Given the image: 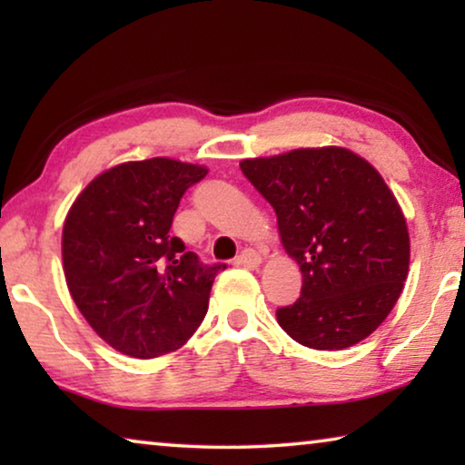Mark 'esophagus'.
I'll return each instance as SVG.
<instances>
[{
  "label": "esophagus",
  "instance_id": "34e87169",
  "mask_svg": "<svg viewBox=\"0 0 465 465\" xmlns=\"http://www.w3.org/2000/svg\"><path fill=\"white\" fill-rule=\"evenodd\" d=\"M235 264L248 266V269H256V266L262 264V256L258 254L256 250L246 248V250H242V254L238 258H235Z\"/></svg>",
  "mask_w": 465,
  "mask_h": 465
}]
</instances>
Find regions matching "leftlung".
<instances>
[{
	"mask_svg": "<svg viewBox=\"0 0 465 465\" xmlns=\"http://www.w3.org/2000/svg\"><path fill=\"white\" fill-rule=\"evenodd\" d=\"M277 213L282 248L303 274L302 295L277 310L299 344L342 351L388 318L411 264L402 209L371 163L344 147L243 160Z\"/></svg>",
	"mask_w": 465,
	"mask_h": 465,
	"instance_id": "left-lung-1",
	"label": "left lung"
}]
</instances>
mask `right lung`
Instances as JSON below:
<instances>
[{
    "mask_svg": "<svg viewBox=\"0 0 465 465\" xmlns=\"http://www.w3.org/2000/svg\"><path fill=\"white\" fill-rule=\"evenodd\" d=\"M207 168L168 157L127 162L84 188L63 225V271L77 310L123 355L183 346L225 264H203L170 235L183 194Z\"/></svg>",
    "mask_w": 465,
    "mask_h": 465,
    "instance_id": "1",
    "label": "right lung"
}]
</instances>
